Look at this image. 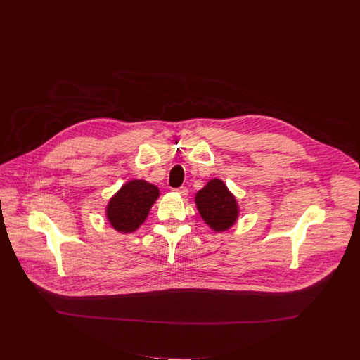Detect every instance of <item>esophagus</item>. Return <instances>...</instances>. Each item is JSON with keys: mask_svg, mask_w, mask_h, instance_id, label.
Here are the masks:
<instances>
[{"mask_svg": "<svg viewBox=\"0 0 360 360\" xmlns=\"http://www.w3.org/2000/svg\"><path fill=\"white\" fill-rule=\"evenodd\" d=\"M175 193L179 194L181 197H186L188 195V189L186 188H179V189H175Z\"/></svg>", "mask_w": 360, "mask_h": 360, "instance_id": "esophagus-1", "label": "esophagus"}]
</instances>
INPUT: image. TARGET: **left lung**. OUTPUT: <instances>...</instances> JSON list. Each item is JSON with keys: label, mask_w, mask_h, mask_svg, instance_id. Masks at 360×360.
Returning <instances> with one entry per match:
<instances>
[{"label": "left lung", "mask_w": 360, "mask_h": 360, "mask_svg": "<svg viewBox=\"0 0 360 360\" xmlns=\"http://www.w3.org/2000/svg\"><path fill=\"white\" fill-rule=\"evenodd\" d=\"M194 202L205 224L217 233L230 230L240 213L236 197L219 178H212L197 191Z\"/></svg>", "instance_id": "1"}]
</instances>
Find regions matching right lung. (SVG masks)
Returning a JSON list of instances; mask_svg holds the SVG:
<instances>
[{
    "label": "right lung",
    "instance_id": "1",
    "mask_svg": "<svg viewBox=\"0 0 360 360\" xmlns=\"http://www.w3.org/2000/svg\"><path fill=\"white\" fill-rule=\"evenodd\" d=\"M160 195L156 185L144 179H130L107 202L108 224L120 233H134L147 220Z\"/></svg>",
    "mask_w": 360,
    "mask_h": 360
}]
</instances>
